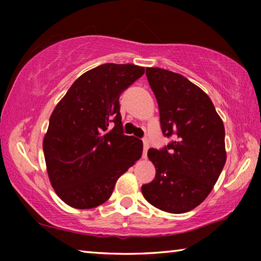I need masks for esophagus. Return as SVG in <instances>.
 Returning <instances> with one entry per match:
<instances>
[{"mask_svg":"<svg viewBox=\"0 0 261 261\" xmlns=\"http://www.w3.org/2000/svg\"><path fill=\"white\" fill-rule=\"evenodd\" d=\"M143 143H144V152H143V156H144V158H146V154H147V151H148V148H149V143H148V140H147V139H144V140H143Z\"/></svg>","mask_w":261,"mask_h":261,"instance_id":"1","label":"esophagus"}]
</instances>
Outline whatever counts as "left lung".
Masks as SVG:
<instances>
[{
    "mask_svg": "<svg viewBox=\"0 0 261 261\" xmlns=\"http://www.w3.org/2000/svg\"><path fill=\"white\" fill-rule=\"evenodd\" d=\"M163 135L162 149L149 148L155 178L144 184L145 199L168 213H187L206 199L227 160L223 122L210 96L182 74L146 68Z\"/></svg>",
    "mask_w": 261,
    "mask_h": 261,
    "instance_id": "1",
    "label": "left lung"
}]
</instances>
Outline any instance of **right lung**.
<instances>
[{
	"instance_id": "1",
	"label": "right lung",
	"mask_w": 261,
	"mask_h": 261,
	"mask_svg": "<svg viewBox=\"0 0 261 261\" xmlns=\"http://www.w3.org/2000/svg\"><path fill=\"white\" fill-rule=\"evenodd\" d=\"M144 72L135 64H101L83 73L56 105L42 147L51 187L67 205L103 204L140 159L143 141L123 134L118 100Z\"/></svg>"
}]
</instances>
